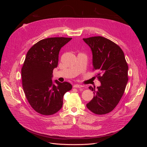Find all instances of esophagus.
I'll return each mask as SVG.
<instances>
[{
	"instance_id": "1",
	"label": "esophagus",
	"mask_w": 147,
	"mask_h": 147,
	"mask_svg": "<svg viewBox=\"0 0 147 147\" xmlns=\"http://www.w3.org/2000/svg\"><path fill=\"white\" fill-rule=\"evenodd\" d=\"M74 88H83V86L81 85V84H75L74 85Z\"/></svg>"
}]
</instances>
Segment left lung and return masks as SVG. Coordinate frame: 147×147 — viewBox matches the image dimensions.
I'll return each instance as SVG.
<instances>
[{"label":"left lung","instance_id":"obj_1","mask_svg":"<svg viewBox=\"0 0 147 147\" xmlns=\"http://www.w3.org/2000/svg\"><path fill=\"white\" fill-rule=\"evenodd\" d=\"M92 54L93 69L100 86L89 89L94 91V97L86 104L95 114L110 112L122 97L128 81V66L124 53L118 45L101 36L83 38Z\"/></svg>","mask_w":147,"mask_h":147}]
</instances>
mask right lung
I'll return each mask as SVG.
<instances>
[{
  "instance_id": "right-lung-1",
  "label": "right lung",
  "mask_w": 147,
  "mask_h": 147,
  "mask_svg": "<svg viewBox=\"0 0 147 147\" xmlns=\"http://www.w3.org/2000/svg\"><path fill=\"white\" fill-rule=\"evenodd\" d=\"M72 38L41 40L30 48L21 69L23 88L29 103L43 115L55 114L62 108L63 96L72 89L68 82L53 81V71L58 64L61 48Z\"/></svg>"
}]
</instances>
